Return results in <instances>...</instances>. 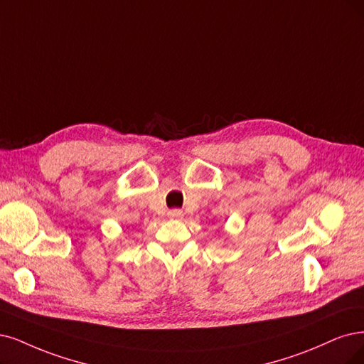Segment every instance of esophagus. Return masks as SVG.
<instances>
[{
  "mask_svg": "<svg viewBox=\"0 0 364 364\" xmlns=\"http://www.w3.org/2000/svg\"><path fill=\"white\" fill-rule=\"evenodd\" d=\"M168 216L171 218V219H183V211L181 210H178V208H173V210H171L169 213H168Z\"/></svg>",
  "mask_w": 364,
  "mask_h": 364,
  "instance_id": "esophagus-1",
  "label": "esophagus"
}]
</instances>
